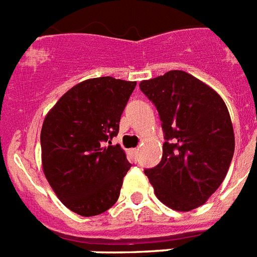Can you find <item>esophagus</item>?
<instances>
[{
    "label": "esophagus",
    "mask_w": 257,
    "mask_h": 257,
    "mask_svg": "<svg viewBox=\"0 0 257 257\" xmlns=\"http://www.w3.org/2000/svg\"><path fill=\"white\" fill-rule=\"evenodd\" d=\"M139 152H140L139 148H136V149H131V150H129V153L132 154L133 158H137V156H139Z\"/></svg>",
    "instance_id": "obj_1"
}]
</instances>
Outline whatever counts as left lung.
<instances>
[{
	"label": "left lung",
	"instance_id": "obj_1",
	"mask_svg": "<svg viewBox=\"0 0 257 257\" xmlns=\"http://www.w3.org/2000/svg\"><path fill=\"white\" fill-rule=\"evenodd\" d=\"M156 105L165 133L161 162L145 174L156 197L176 211H191L215 193L235 150L232 121L216 91L185 71L140 83Z\"/></svg>",
	"mask_w": 257,
	"mask_h": 257
}]
</instances>
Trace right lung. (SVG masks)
Returning <instances> with one entry per match:
<instances>
[{"label":"right lung","instance_id":"obj_1","mask_svg":"<svg viewBox=\"0 0 257 257\" xmlns=\"http://www.w3.org/2000/svg\"><path fill=\"white\" fill-rule=\"evenodd\" d=\"M135 87L136 81L112 76L87 79L68 89L46 114L42 169L56 197L79 215L103 214L118 199L132 165L110 140L117 136Z\"/></svg>","mask_w":257,"mask_h":257}]
</instances>
